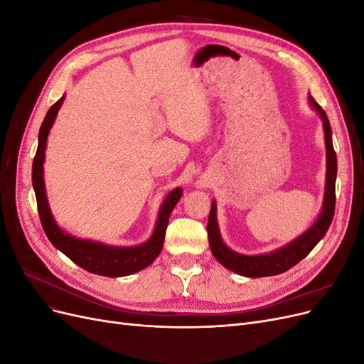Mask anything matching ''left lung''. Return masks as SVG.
I'll return each instance as SVG.
<instances>
[{
    "label": "left lung",
    "mask_w": 364,
    "mask_h": 364,
    "mask_svg": "<svg viewBox=\"0 0 364 364\" xmlns=\"http://www.w3.org/2000/svg\"><path fill=\"white\" fill-rule=\"evenodd\" d=\"M310 103L313 105L316 111L321 114L323 119L326 158H328L325 202H323L321 217H318L317 222L308 229L304 235L296 238L293 243L287 245L285 247L267 253V255L247 257V255H240V253L230 250L225 246L218 234V226H217V218H215V203L213 202L211 205V211H209L208 226H206L209 247H211L213 255L220 264H223L226 269L241 274V277L262 278V277H273V274L287 272L289 269L296 266L297 262L302 261L308 253L314 249V246L326 234L328 228L331 226V222L334 218V209H336V176H337V156H336V150L333 147V132L325 111L318 106V103L313 97H310Z\"/></svg>",
    "instance_id": "left-lung-1"
}]
</instances>
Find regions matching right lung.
<instances>
[{"label":"right lung","mask_w":364,"mask_h":364,"mask_svg":"<svg viewBox=\"0 0 364 364\" xmlns=\"http://www.w3.org/2000/svg\"><path fill=\"white\" fill-rule=\"evenodd\" d=\"M62 103L63 97L59 98V100L48 109L46 118H43L39 130L38 150L35 159H33L31 181L36 194L38 213L43 230H46V234L54 247H58L60 252H63L65 255L77 264V266H80L82 269L91 273L102 274V277L109 278H117L127 277V274L146 269L149 264L156 259V257L162 250L165 229H167L171 211L181 199L182 188H176L167 196V199H165V202L161 206L155 232H153L147 243L141 246L111 247L100 243H94V241L74 238L68 234L62 232L50 213L46 196V185H43V161H46L47 136Z\"/></svg>","instance_id":"add662e5"}]
</instances>
